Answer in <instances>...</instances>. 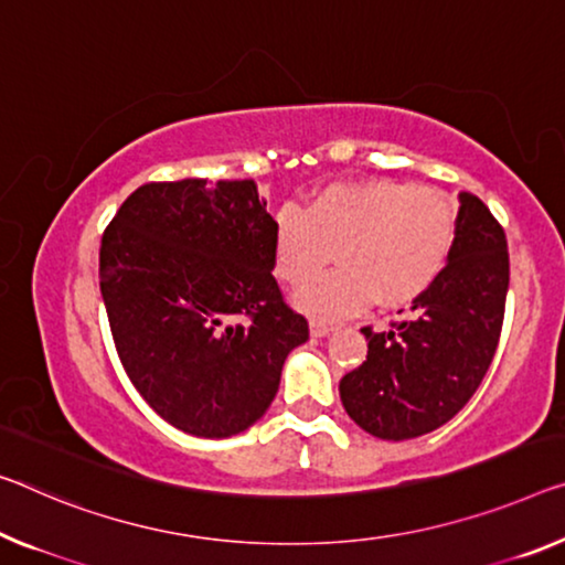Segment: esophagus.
<instances>
[{
	"mask_svg": "<svg viewBox=\"0 0 565 565\" xmlns=\"http://www.w3.org/2000/svg\"><path fill=\"white\" fill-rule=\"evenodd\" d=\"M331 331H333V326L326 323V320H316V318L310 320V335L312 338H323V335H328Z\"/></svg>",
	"mask_w": 565,
	"mask_h": 565,
	"instance_id": "obj_1",
	"label": "esophagus"
}]
</instances>
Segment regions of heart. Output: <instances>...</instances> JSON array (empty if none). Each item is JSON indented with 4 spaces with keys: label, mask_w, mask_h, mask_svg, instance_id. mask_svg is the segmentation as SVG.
<instances>
[{
    "label": "heart",
    "mask_w": 565,
    "mask_h": 565,
    "mask_svg": "<svg viewBox=\"0 0 565 565\" xmlns=\"http://www.w3.org/2000/svg\"><path fill=\"white\" fill-rule=\"evenodd\" d=\"M457 202L412 181L371 179L333 184L306 210L285 204L273 222L275 275L301 285L337 247L341 266L295 292V306L316 318H343L371 306L422 298L452 257Z\"/></svg>",
    "instance_id": "1"
}]
</instances>
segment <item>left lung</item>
Returning a JSON list of instances; mask_svg holds the SVG:
<instances>
[{"mask_svg":"<svg viewBox=\"0 0 565 565\" xmlns=\"http://www.w3.org/2000/svg\"><path fill=\"white\" fill-rule=\"evenodd\" d=\"M452 257L392 326L363 328L369 355L341 379V402L363 431L414 439L470 402L498 349L510 282L508 239L480 199L459 192Z\"/></svg>","mask_w":565,"mask_h":565,"instance_id":"obj_1","label":"left lung"}]
</instances>
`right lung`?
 I'll return each mask as SVG.
<instances>
[{
    "label": "right lung",
    "mask_w": 565,
    "mask_h": 565,
    "mask_svg": "<svg viewBox=\"0 0 565 565\" xmlns=\"http://www.w3.org/2000/svg\"><path fill=\"white\" fill-rule=\"evenodd\" d=\"M273 222L253 179H181L136 189L103 234L120 363L146 404L194 437L253 427L308 341L270 273Z\"/></svg>",
    "instance_id": "add662e5"
}]
</instances>
